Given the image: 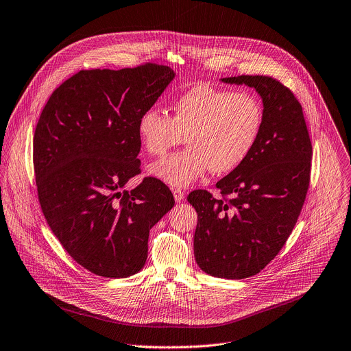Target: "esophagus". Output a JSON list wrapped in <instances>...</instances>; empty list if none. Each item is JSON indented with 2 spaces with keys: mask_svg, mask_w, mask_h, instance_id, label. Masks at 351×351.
<instances>
[{
  "mask_svg": "<svg viewBox=\"0 0 351 351\" xmlns=\"http://www.w3.org/2000/svg\"><path fill=\"white\" fill-rule=\"evenodd\" d=\"M184 191L183 190H180V189H175L173 190V197H175V199H176V202L178 203H180V202H183V199H184Z\"/></svg>",
  "mask_w": 351,
  "mask_h": 351,
  "instance_id": "esophagus-1",
  "label": "esophagus"
}]
</instances>
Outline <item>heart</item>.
I'll use <instances>...</instances> for the list:
<instances>
[{"label": "heart", "mask_w": 351, "mask_h": 351, "mask_svg": "<svg viewBox=\"0 0 351 351\" xmlns=\"http://www.w3.org/2000/svg\"><path fill=\"white\" fill-rule=\"evenodd\" d=\"M172 118L157 108L141 112L137 133L149 156H162L184 140L187 148L149 167V173L173 186L186 187L210 169L228 173L254 149L264 111L250 93L197 84L175 98Z\"/></svg>", "instance_id": "heart-1"}]
</instances>
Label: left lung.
<instances>
[{
  "mask_svg": "<svg viewBox=\"0 0 351 351\" xmlns=\"http://www.w3.org/2000/svg\"><path fill=\"white\" fill-rule=\"evenodd\" d=\"M221 80L256 88L263 129L248 158L217 183L222 198L194 190L187 202L198 217V267L211 276L244 279L263 271L290 236L308 191L313 145L302 104L280 82L261 75Z\"/></svg>",
  "mask_w": 351,
  "mask_h": 351,
  "instance_id": "obj_1",
  "label": "left lung"
}]
</instances>
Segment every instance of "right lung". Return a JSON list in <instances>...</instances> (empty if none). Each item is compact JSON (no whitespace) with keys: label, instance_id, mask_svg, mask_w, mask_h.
<instances>
[{"label":"right lung","instance_id":"1","mask_svg":"<svg viewBox=\"0 0 351 351\" xmlns=\"http://www.w3.org/2000/svg\"><path fill=\"white\" fill-rule=\"evenodd\" d=\"M175 77L147 62L80 71L48 98L33 137L41 211L66 253L106 278H128L147 260L148 234L175 198L156 178L128 191L138 173L137 121Z\"/></svg>","mask_w":351,"mask_h":351}]
</instances>
